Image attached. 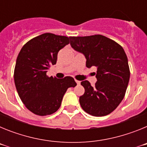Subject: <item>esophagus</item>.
I'll return each instance as SVG.
<instances>
[{
	"label": "esophagus",
	"instance_id": "1",
	"mask_svg": "<svg viewBox=\"0 0 147 147\" xmlns=\"http://www.w3.org/2000/svg\"><path fill=\"white\" fill-rule=\"evenodd\" d=\"M75 81H76V82L77 85H80V81H78V80H75Z\"/></svg>",
	"mask_w": 147,
	"mask_h": 147
}]
</instances>
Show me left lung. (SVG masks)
<instances>
[{"label": "left lung", "instance_id": "obj_1", "mask_svg": "<svg viewBox=\"0 0 147 147\" xmlns=\"http://www.w3.org/2000/svg\"><path fill=\"white\" fill-rule=\"evenodd\" d=\"M69 38L71 47L85 55L87 67H97L94 86L88 80L81 82L85 88L80 97L82 108L93 116L108 115L121 102L129 83L125 51L119 43L101 34Z\"/></svg>", "mask_w": 147, "mask_h": 147}]
</instances>
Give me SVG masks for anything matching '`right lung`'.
<instances>
[{
	"label": "right lung",
	"mask_w": 147,
	"mask_h": 147,
	"mask_svg": "<svg viewBox=\"0 0 147 147\" xmlns=\"http://www.w3.org/2000/svg\"><path fill=\"white\" fill-rule=\"evenodd\" d=\"M69 37L45 33L30 40L20 50L14 71L15 87L27 109L37 115L57 111L68 88H74L71 76L63 79L46 75L55 65L59 51L69 44Z\"/></svg>",
	"instance_id": "right-lung-1"
}]
</instances>
